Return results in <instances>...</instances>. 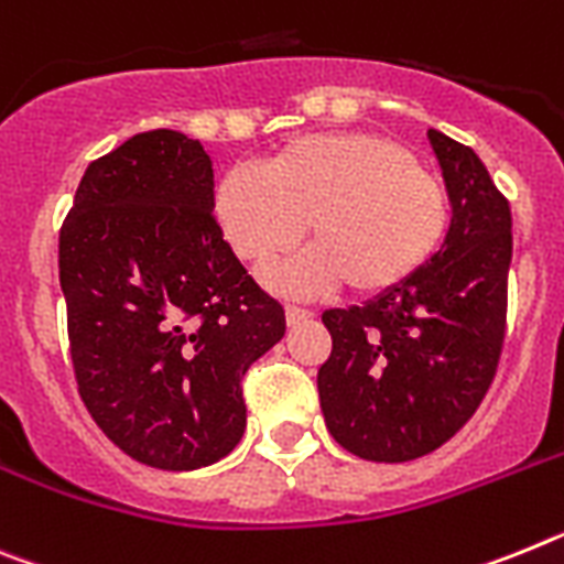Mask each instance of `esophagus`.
I'll return each instance as SVG.
<instances>
[{"instance_id": "1", "label": "esophagus", "mask_w": 564, "mask_h": 564, "mask_svg": "<svg viewBox=\"0 0 564 564\" xmlns=\"http://www.w3.org/2000/svg\"><path fill=\"white\" fill-rule=\"evenodd\" d=\"M312 312L310 310H301V306H286V323L289 326H297V323L310 321Z\"/></svg>"}]
</instances>
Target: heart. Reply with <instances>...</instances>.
Instances as JSON below:
<instances>
[{"mask_svg":"<svg viewBox=\"0 0 564 564\" xmlns=\"http://www.w3.org/2000/svg\"><path fill=\"white\" fill-rule=\"evenodd\" d=\"M224 238L263 269L306 235L315 247L267 281L310 295L346 283L351 295L394 292L437 254L448 198L403 147L375 133H317L289 141L267 170L238 164L215 189Z\"/></svg>","mask_w":564,"mask_h":564,"instance_id":"obj_1","label":"heart"}]
</instances>
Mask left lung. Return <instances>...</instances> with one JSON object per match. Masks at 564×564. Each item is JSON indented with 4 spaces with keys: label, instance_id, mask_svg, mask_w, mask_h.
I'll return each instance as SVG.
<instances>
[{
    "label": "left lung",
    "instance_id": "left-lung-1",
    "mask_svg": "<svg viewBox=\"0 0 564 564\" xmlns=\"http://www.w3.org/2000/svg\"><path fill=\"white\" fill-rule=\"evenodd\" d=\"M429 141L452 200L443 247L394 292L323 312L326 429L371 463H409L452 440L486 398L506 340L511 207L471 147L440 130Z\"/></svg>",
    "mask_w": 564,
    "mask_h": 564
}]
</instances>
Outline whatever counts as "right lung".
<instances>
[{
	"label": "right lung",
	"mask_w": 564,
	"mask_h": 564,
	"mask_svg": "<svg viewBox=\"0 0 564 564\" xmlns=\"http://www.w3.org/2000/svg\"><path fill=\"white\" fill-rule=\"evenodd\" d=\"M213 209L200 141L150 130L87 166L58 232L78 394L121 452L161 471L241 443L243 375L286 332Z\"/></svg>",
	"instance_id": "1"
}]
</instances>
